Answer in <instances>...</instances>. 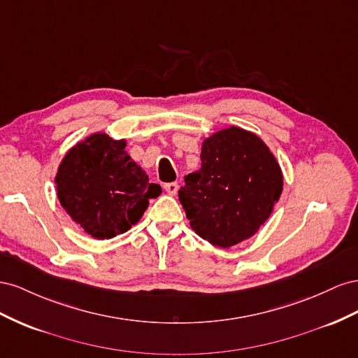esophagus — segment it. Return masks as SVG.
Wrapping results in <instances>:
<instances>
[{
  "mask_svg": "<svg viewBox=\"0 0 358 358\" xmlns=\"http://www.w3.org/2000/svg\"><path fill=\"white\" fill-rule=\"evenodd\" d=\"M163 189H165V192L168 193V195L173 196L177 193V190H178V185H177V182H166V185L163 186Z\"/></svg>",
  "mask_w": 358,
  "mask_h": 358,
  "instance_id": "esophagus-1",
  "label": "esophagus"
}]
</instances>
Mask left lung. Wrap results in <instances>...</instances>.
Segmentation results:
<instances>
[{"instance_id":"1","label":"left lung","mask_w":358,"mask_h":358,"mask_svg":"<svg viewBox=\"0 0 358 358\" xmlns=\"http://www.w3.org/2000/svg\"><path fill=\"white\" fill-rule=\"evenodd\" d=\"M201 162L178 190L192 229L223 249L255 236L283 190L268 145L253 131L231 126L202 141Z\"/></svg>"}]
</instances>
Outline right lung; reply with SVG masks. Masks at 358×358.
Listing matches in <instances>:
<instances>
[{
    "label": "right lung",
    "mask_w": 358,
    "mask_h": 358,
    "mask_svg": "<svg viewBox=\"0 0 358 358\" xmlns=\"http://www.w3.org/2000/svg\"><path fill=\"white\" fill-rule=\"evenodd\" d=\"M126 139L93 134L61 160L57 196L61 207L88 236L109 240L141 220L148 199L162 192L126 151Z\"/></svg>",
    "instance_id": "add662e5"
}]
</instances>
